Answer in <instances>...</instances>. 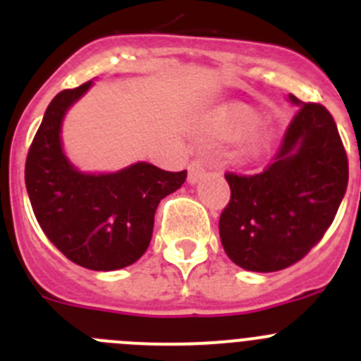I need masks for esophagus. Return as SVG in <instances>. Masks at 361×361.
Instances as JSON below:
<instances>
[{"instance_id": "obj_1", "label": "esophagus", "mask_w": 361, "mask_h": 361, "mask_svg": "<svg viewBox=\"0 0 361 361\" xmlns=\"http://www.w3.org/2000/svg\"><path fill=\"white\" fill-rule=\"evenodd\" d=\"M204 173H206V162L202 159H193L190 162V166H188V180L191 184L199 183Z\"/></svg>"}]
</instances>
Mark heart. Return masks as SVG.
<instances>
[{"label":"heart","mask_w":361,"mask_h":361,"mask_svg":"<svg viewBox=\"0 0 361 361\" xmlns=\"http://www.w3.org/2000/svg\"><path fill=\"white\" fill-rule=\"evenodd\" d=\"M258 124V114L251 108H233L219 121V132L226 137H240Z\"/></svg>","instance_id":"b5f03b06"}]
</instances>
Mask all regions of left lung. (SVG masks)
I'll use <instances>...</instances> for the list:
<instances>
[{
  "mask_svg": "<svg viewBox=\"0 0 361 361\" xmlns=\"http://www.w3.org/2000/svg\"><path fill=\"white\" fill-rule=\"evenodd\" d=\"M271 164L260 173L228 171L229 202L219 220L224 251L258 273L286 269L305 257L333 224L349 180V161L333 116L302 103Z\"/></svg>",
  "mask_w": 361,
  "mask_h": 361,
  "instance_id": "obj_1",
  "label": "left lung"
}]
</instances>
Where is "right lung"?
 Instances as JSON below:
<instances>
[{
	"label": "right lung",
	"mask_w": 361,
	"mask_h": 361,
	"mask_svg": "<svg viewBox=\"0 0 361 361\" xmlns=\"http://www.w3.org/2000/svg\"><path fill=\"white\" fill-rule=\"evenodd\" d=\"M92 81L52 99L28 148L25 184L49 240L68 260L94 271H116L145 255L157 206L186 180V170L166 171L137 162L110 175H86L66 161L61 121Z\"/></svg>",
	"instance_id": "obj_1"
}]
</instances>
